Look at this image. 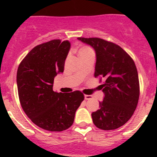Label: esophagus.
Masks as SVG:
<instances>
[{"mask_svg":"<svg viewBox=\"0 0 157 157\" xmlns=\"http://www.w3.org/2000/svg\"><path fill=\"white\" fill-rule=\"evenodd\" d=\"M92 98L91 96H90V95H84V99H86V100H88V99H90Z\"/></svg>","mask_w":157,"mask_h":157,"instance_id":"1","label":"esophagus"}]
</instances>
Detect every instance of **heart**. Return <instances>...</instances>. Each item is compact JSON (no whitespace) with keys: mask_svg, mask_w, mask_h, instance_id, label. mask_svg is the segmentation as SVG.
Returning a JSON list of instances; mask_svg holds the SVG:
<instances>
[{"mask_svg":"<svg viewBox=\"0 0 157 157\" xmlns=\"http://www.w3.org/2000/svg\"><path fill=\"white\" fill-rule=\"evenodd\" d=\"M89 50H90V48H88V47H86V46L82 47V48H80L78 50V55H80V54L84 53V52H87V51H89Z\"/></svg>","mask_w":157,"mask_h":157,"instance_id":"b5f03b06","label":"heart"}]
</instances>
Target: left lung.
I'll list each match as a JSON object with an SVG mask.
<instances>
[{"instance_id":"8db88e82","label":"left lung","mask_w":157,"mask_h":157,"mask_svg":"<svg viewBox=\"0 0 157 157\" xmlns=\"http://www.w3.org/2000/svg\"><path fill=\"white\" fill-rule=\"evenodd\" d=\"M96 52L95 77L105 82L99 109L92 113L95 125L102 130H114L124 125L137 108L140 95L138 74L132 58L119 45L99 38H77Z\"/></svg>"}]
</instances>
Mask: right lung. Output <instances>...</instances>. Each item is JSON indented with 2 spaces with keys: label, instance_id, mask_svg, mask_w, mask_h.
Listing matches in <instances>:
<instances>
[{
  "label": "right lung",
  "instance_id": "obj_1",
  "mask_svg": "<svg viewBox=\"0 0 157 157\" xmlns=\"http://www.w3.org/2000/svg\"><path fill=\"white\" fill-rule=\"evenodd\" d=\"M71 48L69 41L54 39L33 48L19 65L17 83L25 113L42 129L62 131L73 124L84 99L80 91H53L54 78L62 73Z\"/></svg>",
  "mask_w": 157,
  "mask_h": 157
}]
</instances>
